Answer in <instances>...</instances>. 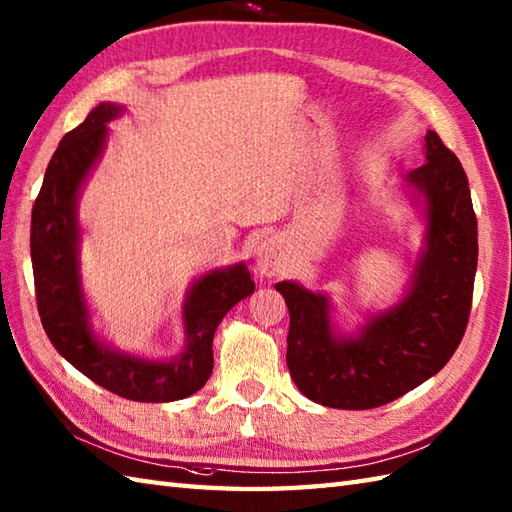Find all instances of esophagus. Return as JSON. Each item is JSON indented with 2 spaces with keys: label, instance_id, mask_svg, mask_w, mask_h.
Returning <instances> with one entry per match:
<instances>
[{
  "label": "esophagus",
  "instance_id": "esophagus-1",
  "mask_svg": "<svg viewBox=\"0 0 512 512\" xmlns=\"http://www.w3.org/2000/svg\"><path fill=\"white\" fill-rule=\"evenodd\" d=\"M255 264H257V270L261 272V275H266V277L281 275V272L288 268V259H285V251H283L281 242L268 240L261 244L257 251V257H255Z\"/></svg>",
  "mask_w": 512,
  "mask_h": 512
}]
</instances>
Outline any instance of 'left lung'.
I'll return each mask as SVG.
<instances>
[{"instance_id":"1","label":"left lung","mask_w":512,"mask_h":512,"mask_svg":"<svg viewBox=\"0 0 512 512\" xmlns=\"http://www.w3.org/2000/svg\"><path fill=\"white\" fill-rule=\"evenodd\" d=\"M425 163L408 172L414 198L425 200V248L408 294L368 318L358 336H338L329 299L281 281L290 312L288 368L307 399L338 410H371L406 395L449 362L465 336L478 268V220L467 174L434 130Z\"/></svg>"}]
</instances>
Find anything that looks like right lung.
Wrapping results in <instances>:
<instances>
[{
  "mask_svg": "<svg viewBox=\"0 0 512 512\" xmlns=\"http://www.w3.org/2000/svg\"><path fill=\"white\" fill-rule=\"evenodd\" d=\"M124 109L102 102L63 137L47 163L32 207L30 255L34 292L47 338L91 382L130 401L165 403L194 395L213 371V334L235 303L253 294L244 264L211 270L187 292L183 305L185 349L168 362H154L111 349L89 323L78 266V194L106 144V122Z\"/></svg>",
  "mask_w": 512,
  "mask_h": 512,
  "instance_id": "add662e5",
  "label": "right lung"
}]
</instances>
